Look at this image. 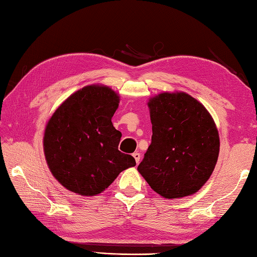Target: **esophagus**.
<instances>
[{"instance_id": "obj_1", "label": "esophagus", "mask_w": 257, "mask_h": 257, "mask_svg": "<svg viewBox=\"0 0 257 257\" xmlns=\"http://www.w3.org/2000/svg\"><path fill=\"white\" fill-rule=\"evenodd\" d=\"M133 158L135 159V162L139 163L140 162V159H141V154L138 153V152H135V153H133Z\"/></svg>"}]
</instances>
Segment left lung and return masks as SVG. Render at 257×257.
I'll return each mask as SVG.
<instances>
[{
    "mask_svg": "<svg viewBox=\"0 0 257 257\" xmlns=\"http://www.w3.org/2000/svg\"><path fill=\"white\" fill-rule=\"evenodd\" d=\"M152 141L138 170L166 199L196 193L210 178L219 154L218 130L209 112L183 91L150 98Z\"/></svg>",
    "mask_w": 257,
    "mask_h": 257,
    "instance_id": "left-lung-1",
    "label": "left lung"
}]
</instances>
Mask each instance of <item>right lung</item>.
Here are the masks:
<instances>
[{
    "mask_svg": "<svg viewBox=\"0 0 257 257\" xmlns=\"http://www.w3.org/2000/svg\"><path fill=\"white\" fill-rule=\"evenodd\" d=\"M119 96L107 86L90 85L70 95L48 120L43 151L52 176L80 196L103 192L137 162L118 150L122 133L112 117Z\"/></svg>",
    "mask_w": 257,
    "mask_h": 257,
    "instance_id": "right-lung-1",
    "label": "right lung"
}]
</instances>
